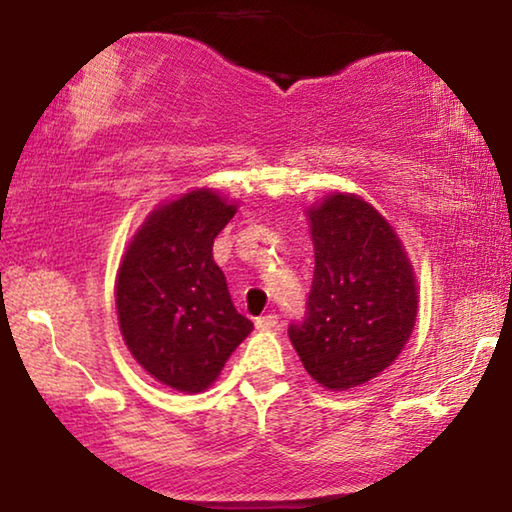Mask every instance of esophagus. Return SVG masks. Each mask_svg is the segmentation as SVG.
Returning a JSON list of instances; mask_svg holds the SVG:
<instances>
[{
    "instance_id": "1",
    "label": "esophagus",
    "mask_w": 512,
    "mask_h": 512,
    "mask_svg": "<svg viewBox=\"0 0 512 512\" xmlns=\"http://www.w3.org/2000/svg\"><path fill=\"white\" fill-rule=\"evenodd\" d=\"M255 327L262 329V332H268V329H275V327H277V316H275V314L259 316V318L255 320Z\"/></svg>"
}]
</instances>
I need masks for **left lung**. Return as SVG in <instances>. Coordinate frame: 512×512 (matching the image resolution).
<instances>
[{
    "mask_svg": "<svg viewBox=\"0 0 512 512\" xmlns=\"http://www.w3.org/2000/svg\"><path fill=\"white\" fill-rule=\"evenodd\" d=\"M314 282L307 318L289 327L302 366L327 391L384 372L409 343L418 282L402 239L357 194L334 192L307 210Z\"/></svg>",
    "mask_w": 512,
    "mask_h": 512,
    "instance_id": "8db88e82",
    "label": "left lung"
}]
</instances>
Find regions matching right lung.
Wrapping results in <instances>:
<instances>
[{
  "instance_id": "obj_1",
  "label": "right lung",
  "mask_w": 512,
  "mask_h": 512,
  "mask_svg": "<svg viewBox=\"0 0 512 512\" xmlns=\"http://www.w3.org/2000/svg\"><path fill=\"white\" fill-rule=\"evenodd\" d=\"M237 201L198 187L160 203L121 255L115 282L119 329L133 359L160 384L203 393L253 332L235 309L212 244Z\"/></svg>"
}]
</instances>
